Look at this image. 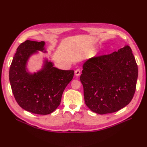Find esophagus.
I'll list each match as a JSON object with an SVG mask.
<instances>
[{"label": "esophagus", "instance_id": "esophagus-1", "mask_svg": "<svg viewBox=\"0 0 147 147\" xmlns=\"http://www.w3.org/2000/svg\"><path fill=\"white\" fill-rule=\"evenodd\" d=\"M74 73H75V74H76V76H79L80 75L81 71H80V70L79 69H76Z\"/></svg>", "mask_w": 147, "mask_h": 147}]
</instances>
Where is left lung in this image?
I'll list each match as a JSON object with an SVG mask.
<instances>
[{
	"mask_svg": "<svg viewBox=\"0 0 147 147\" xmlns=\"http://www.w3.org/2000/svg\"><path fill=\"white\" fill-rule=\"evenodd\" d=\"M129 46L110 55L94 57L83 65L80 80L84 101L99 114L117 111L130 103L135 94L138 65Z\"/></svg>",
	"mask_w": 147,
	"mask_h": 147,
	"instance_id": "8db88e82",
	"label": "left lung"
}]
</instances>
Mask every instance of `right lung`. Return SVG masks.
<instances>
[{
	"label": "right lung",
	"instance_id": "obj_1",
	"mask_svg": "<svg viewBox=\"0 0 147 147\" xmlns=\"http://www.w3.org/2000/svg\"><path fill=\"white\" fill-rule=\"evenodd\" d=\"M45 42L27 40L17 49L9 69V81L12 93L18 105L34 114L46 115L59 105L63 92L71 81L73 70H63L53 67L45 59L42 68L31 73L27 62L38 51L46 52Z\"/></svg>",
	"mask_w": 147,
	"mask_h": 147
}]
</instances>
